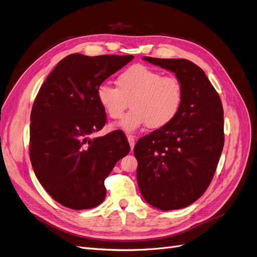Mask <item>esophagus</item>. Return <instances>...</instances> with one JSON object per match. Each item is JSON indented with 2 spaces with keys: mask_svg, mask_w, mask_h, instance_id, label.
Wrapping results in <instances>:
<instances>
[{
  "mask_svg": "<svg viewBox=\"0 0 257 257\" xmlns=\"http://www.w3.org/2000/svg\"><path fill=\"white\" fill-rule=\"evenodd\" d=\"M127 141H128V143H130L131 150H133V149H134V146H135V138H134V136L128 135V136H127Z\"/></svg>",
  "mask_w": 257,
  "mask_h": 257,
  "instance_id": "obj_1",
  "label": "esophagus"
}]
</instances>
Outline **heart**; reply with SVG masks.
<instances>
[{
	"instance_id": "b5f03b06",
	"label": "heart",
	"mask_w": 257,
	"mask_h": 257,
	"mask_svg": "<svg viewBox=\"0 0 257 257\" xmlns=\"http://www.w3.org/2000/svg\"><path fill=\"white\" fill-rule=\"evenodd\" d=\"M116 88L103 83L97 99L107 115L120 119L116 126L133 133L145 125L160 128L175 120L183 103V87L174 76H163L157 69L143 64L127 67L116 77Z\"/></svg>"
}]
</instances>
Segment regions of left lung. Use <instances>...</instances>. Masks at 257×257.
<instances>
[{
  "mask_svg": "<svg viewBox=\"0 0 257 257\" xmlns=\"http://www.w3.org/2000/svg\"><path fill=\"white\" fill-rule=\"evenodd\" d=\"M144 60L175 73L183 87V103L173 122L135 145L138 186L151 206L164 211L181 209L203 195L215 173L224 146L222 102L193 62Z\"/></svg>",
  "mask_w": 257,
  "mask_h": 257,
  "instance_id": "1",
  "label": "left lung"
}]
</instances>
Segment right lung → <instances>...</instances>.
Returning a JSON list of instances; mask_svg holds the SVG:
<instances>
[{
  "mask_svg": "<svg viewBox=\"0 0 257 257\" xmlns=\"http://www.w3.org/2000/svg\"><path fill=\"white\" fill-rule=\"evenodd\" d=\"M133 59L69 54L38 91L31 111L30 159L38 181L59 204L74 210L98 206L106 196L105 179L130 152L121 131L89 136L106 123L98 87Z\"/></svg>",
  "mask_w": 257,
  "mask_h": 257,
  "instance_id": "right-lung-1",
  "label": "right lung"
}]
</instances>
